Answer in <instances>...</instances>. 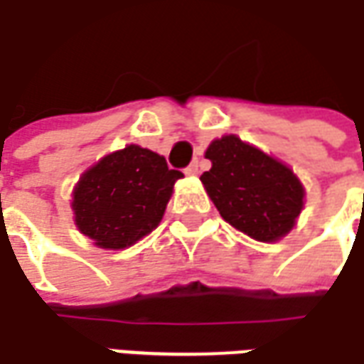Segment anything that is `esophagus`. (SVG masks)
<instances>
[{"label":"esophagus","mask_w":364,"mask_h":364,"mask_svg":"<svg viewBox=\"0 0 364 364\" xmlns=\"http://www.w3.org/2000/svg\"><path fill=\"white\" fill-rule=\"evenodd\" d=\"M199 173V161H193L187 169H185V175H197Z\"/></svg>","instance_id":"1"}]
</instances>
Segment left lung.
Returning <instances> with one entry per match:
<instances>
[{
	"mask_svg": "<svg viewBox=\"0 0 364 364\" xmlns=\"http://www.w3.org/2000/svg\"><path fill=\"white\" fill-rule=\"evenodd\" d=\"M205 157L213 167L201 181L227 223L257 241H277L293 229L305 191L287 165L235 135L215 139Z\"/></svg>",
	"mask_w": 364,
	"mask_h": 364,
	"instance_id": "left-lung-1",
	"label": "left lung"
}]
</instances>
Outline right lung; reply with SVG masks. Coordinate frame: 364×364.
<instances>
[{
    "mask_svg": "<svg viewBox=\"0 0 364 364\" xmlns=\"http://www.w3.org/2000/svg\"><path fill=\"white\" fill-rule=\"evenodd\" d=\"M181 177L139 145L115 151L79 179L71 203L75 225L103 249L129 247L159 225Z\"/></svg>",
    "mask_w": 364,
    "mask_h": 364,
    "instance_id": "obj_1",
    "label": "right lung"
}]
</instances>
